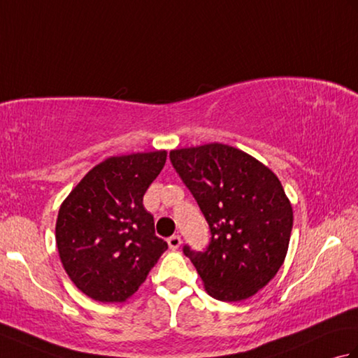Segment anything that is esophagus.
Returning a JSON list of instances; mask_svg holds the SVG:
<instances>
[{"label": "esophagus", "instance_id": "34e87169", "mask_svg": "<svg viewBox=\"0 0 358 358\" xmlns=\"http://www.w3.org/2000/svg\"><path fill=\"white\" fill-rule=\"evenodd\" d=\"M167 245H169V248L172 250H177L181 245V237H180V235H172V237L167 238Z\"/></svg>", "mask_w": 358, "mask_h": 358}]
</instances>
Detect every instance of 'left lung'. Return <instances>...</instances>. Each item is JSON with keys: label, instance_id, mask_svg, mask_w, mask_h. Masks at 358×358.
I'll return each instance as SVG.
<instances>
[{"label": "left lung", "instance_id": "8db88e82", "mask_svg": "<svg viewBox=\"0 0 358 358\" xmlns=\"http://www.w3.org/2000/svg\"><path fill=\"white\" fill-rule=\"evenodd\" d=\"M209 224L204 250L183 246L209 295L252 296L275 277L287 252L292 206L277 175L246 152L210 143L169 154Z\"/></svg>", "mask_w": 358, "mask_h": 358}]
</instances>
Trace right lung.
Listing matches in <instances>:
<instances>
[{
    "label": "right lung",
    "mask_w": 358,
    "mask_h": 358,
    "mask_svg": "<svg viewBox=\"0 0 358 358\" xmlns=\"http://www.w3.org/2000/svg\"><path fill=\"white\" fill-rule=\"evenodd\" d=\"M166 150L110 157L86 173L58 212L55 237L67 275L101 303L124 301L167 249L143 206Z\"/></svg>",
    "instance_id": "1"
}]
</instances>
